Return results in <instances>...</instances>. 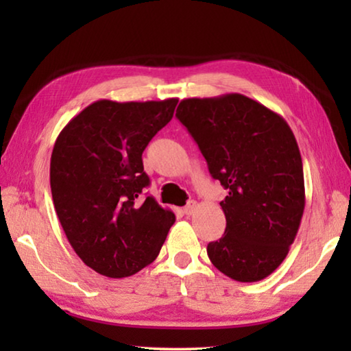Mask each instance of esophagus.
Listing matches in <instances>:
<instances>
[{"label":"esophagus","mask_w":351,"mask_h":351,"mask_svg":"<svg viewBox=\"0 0 351 351\" xmlns=\"http://www.w3.org/2000/svg\"><path fill=\"white\" fill-rule=\"evenodd\" d=\"M195 210H197V201H189L187 206L182 209V212L186 213V215H192Z\"/></svg>","instance_id":"34e87169"}]
</instances>
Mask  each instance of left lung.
Segmentation results:
<instances>
[{"instance_id":"left-lung-1","label":"left lung","mask_w":351,"mask_h":351,"mask_svg":"<svg viewBox=\"0 0 351 351\" xmlns=\"http://www.w3.org/2000/svg\"><path fill=\"white\" fill-rule=\"evenodd\" d=\"M176 117L192 134L213 180L229 190L219 203L221 239L207 245L218 271L258 282L288 255L305 209L299 145L282 116L243 94L184 99Z\"/></svg>"}]
</instances>
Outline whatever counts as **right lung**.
<instances>
[{
    "label": "right lung",
    "mask_w": 351,
    "mask_h": 351,
    "mask_svg": "<svg viewBox=\"0 0 351 351\" xmlns=\"http://www.w3.org/2000/svg\"><path fill=\"white\" fill-rule=\"evenodd\" d=\"M178 99L97 100L71 119L51 156V192L66 239L83 263L110 278L158 257L175 213L153 197L142 153L171 121Z\"/></svg>",
    "instance_id": "add662e5"
}]
</instances>
